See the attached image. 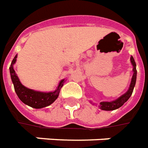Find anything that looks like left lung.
I'll return each instance as SVG.
<instances>
[{
	"instance_id": "left-lung-1",
	"label": "left lung",
	"mask_w": 148,
	"mask_h": 148,
	"mask_svg": "<svg viewBox=\"0 0 148 148\" xmlns=\"http://www.w3.org/2000/svg\"><path fill=\"white\" fill-rule=\"evenodd\" d=\"M130 61L132 63L133 69V75L132 77V80H131V83H130V88L128 89L126 92L123 94L122 96H121L119 98H118L115 100L110 102H100L99 103V108L101 110H114L118 109V108H121L122 105L124 104L125 103L130 99V97L132 95V92H133V88L135 87L136 81V63L135 60L133 59L132 56L130 57Z\"/></svg>"
}]
</instances>
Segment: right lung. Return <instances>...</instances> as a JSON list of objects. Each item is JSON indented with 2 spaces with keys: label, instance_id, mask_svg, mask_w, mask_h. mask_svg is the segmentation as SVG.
Listing matches in <instances>:
<instances>
[{
  "label": "right lung",
  "instance_id": "add662e5",
  "mask_svg": "<svg viewBox=\"0 0 148 148\" xmlns=\"http://www.w3.org/2000/svg\"><path fill=\"white\" fill-rule=\"evenodd\" d=\"M16 58H17V55L13 59L12 62L10 66L9 70L11 78H12L13 85H14V88H15V91H16L19 99L25 104L28 105L33 108H36V109L45 108L47 106L52 104L59 96L60 89L63 87V83H64V79L60 81L57 88L53 92H43L35 91L27 88L24 85H22L18 76L16 75V71L13 68V65L16 62Z\"/></svg>",
  "mask_w": 148,
  "mask_h": 148
}]
</instances>
